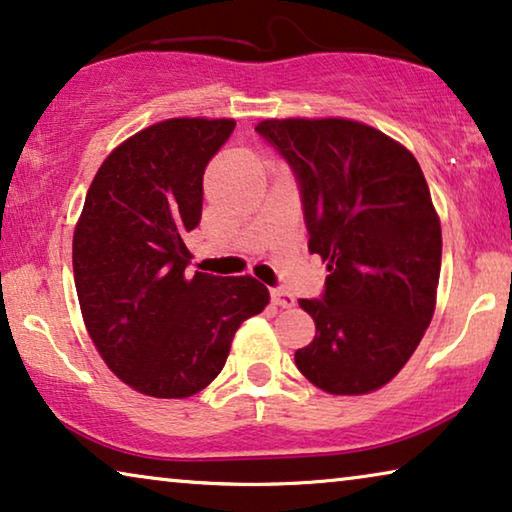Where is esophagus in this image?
I'll list each match as a JSON object with an SVG mask.
<instances>
[{
  "label": "esophagus",
  "instance_id": "1",
  "mask_svg": "<svg viewBox=\"0 0 512 512\" xmlns=\"http://www.w3.org/2000/svg\"><path fill=\"white\" fill-rule=\"evenodd\" d=\"M271 299H273V304L280 306V308H292L294 304H297V299H294L287 290H280V287H273Z\"/></svg>",
  "mask_w": 512,
  "mask_h": 512
}]
</instances>
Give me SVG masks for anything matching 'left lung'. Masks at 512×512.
<instances>
[{"mask_svg":"<svg viewBox=\"0 0 512 512\" xmlns=\"http://www.w3.org/2000/svg\"><path fill=\"white\" fill-rule=\"evenodd\" d=\"M255 132L292 169L308 250L327 262L297 369L329 394H366L397 376L436 306L441 222L420 164L355 120H264Z\"/></svg>","mask_w":512,"mask_h":512,"instance_id":"8db88e82","label":"left lung"}]
</instances>
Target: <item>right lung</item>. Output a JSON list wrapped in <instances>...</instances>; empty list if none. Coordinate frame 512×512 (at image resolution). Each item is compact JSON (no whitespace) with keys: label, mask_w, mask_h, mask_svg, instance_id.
Listing matches in <instances>:
<instances>
[{"label":"right lung","mask_w":512,"mask_h":512,"mask_svg":"<svg viewBox=\"0 0 512 512\" xmlns=\"http://www.w3.org/2000/svg\"><path fill=\"white\" fill-rule=\"evenodd\" d=\"M234 127V120L176 118L134 134L99 167L76 225L85 327L115 376L148 397L204 390L225 366L241 322L269 304V290L253 276L185 271L204 169Z\"/></svg>","instance_id":"1"}]
</instances>
